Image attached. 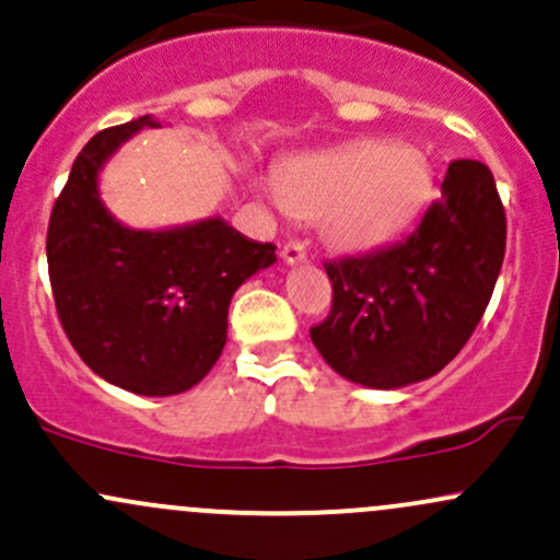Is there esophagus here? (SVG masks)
<instances>
[{"mask_svg": "<svg viewBox=\"0 0 560 560\" xmlns=\"http://www.w3.org/2000/svg\"><path fill=\"white\" fill-rule=\"evenodd\" d=\"M282 261L288 264V267H296V264H304L306 261V250L302 243H288L285 248H282Z\"/></svg>", "mask_w": 560, "mask_h": 560, "instance_id": "obj_1", "label": "esophagus"}]
</instances>
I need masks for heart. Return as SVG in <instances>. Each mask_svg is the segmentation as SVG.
<instances>
[{
  "mask_svg": "<svg viewBox=\"0 0 560 560\" xmlns=\"http://www.w3.org/2000/svg\"><path fill=\"white\" fill-rule=\"evenodd\" d=\"M435 195V167L422 149L360 138L288 158L267 197L345 256L371 254L417 224Z\"/></svg>",
  "mask_w": 560,
  "mask_h": 560,
  "instance_id": "1",
  "label": "heart"
}]
</instances>
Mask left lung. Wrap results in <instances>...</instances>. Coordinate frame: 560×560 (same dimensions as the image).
I'll list each match as a JSON object with an SVG mask.
<instances>
[{
  "mask_svg": "<svg viewBox=\"0 0 560 560\" xmlns=\"http://www.w3.org/2000/svg\"><path fill=\"white\" fill-rule=\"evenodd\" d=\"M504 210L478 160H454L411 237L328 264L334 304L310 330L339 376L400 389L446 369L494 293L504 258Z\"/></svg>",
  "mask_w": 560,
  "mask_h": 560,
  "instance_id": "8db88e82",
  "label": "left lung"
}]
</instances>
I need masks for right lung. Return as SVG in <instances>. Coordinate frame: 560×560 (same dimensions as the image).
I'll return each mask as SVG.
<instances>
[{"mask_svg": "<svg viewBox=\"0 0 560 560\" xmlns=\"http://www.w3.org/2000/svg\"><path fill=\"white\" fill-rule=\"evenodd\" d=\"M147 128H162L160 119L143 114L90 138L52 208L47 264L80 358L114 387L165 398L208 376L234 291L278 256L221 215L165 230L122 224L101 197V171Z\"/></svg>", "mask_w": 560, "mask_h": 560, "instance_id": "1", "label": "right lung"}]
</instances>
